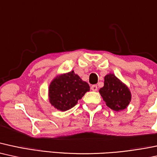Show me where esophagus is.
<instances>
[{"instance_id":"obj_1","label":"esophagus","mask_w":157,"mask_h":157,"mask_svg":"<svg viewBox=\"0 0 157 157\" xmlns=\"http://www.w3.org/2000/svg\"><path fill=\"white\" fill-rule=\"evenodd\" d=\"M91 90H93V91H97L98 90V86L97 85H93L91 86Z\"/></svg>"}]
</instances>
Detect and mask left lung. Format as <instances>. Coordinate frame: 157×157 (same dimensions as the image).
<instances>
[{
    "label": "left lung",
    "instance_id": "1",
    "mask_svg": "<svg viewBox=\"0 0 157 157\" xmlns=\"http://www.w3.org/2000/svg\"><path fill=\"white\" fill-rule=\"evenodd\" d=\"M99 93L106 105L115 111L126 109L132 98L128 88L114 74L105 76L104 86L101 88Z\"/></svg>",
    "mask_w": 157,
    "mask_h": 157
}]
</instances>
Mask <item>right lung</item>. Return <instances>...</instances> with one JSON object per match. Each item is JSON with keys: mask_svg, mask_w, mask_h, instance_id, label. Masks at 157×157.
Listing matches in <instances>:
<instances>
[{"mask_svg": "<svg viewBox=\"0 0 157 157\" xmlns=\"http://www.w3.org/2000/svg\"><path fill=\"white\" fill-rule=\"evenodd\" d=\"M89 90V84L71 71L56 77L50 84V102L57 109L66 111L76 105Z\"/></svg>", "mask_w": 157, "mask_h": 157, "instance_id": "obj_1", "label": "right lung"}]
</instances>
